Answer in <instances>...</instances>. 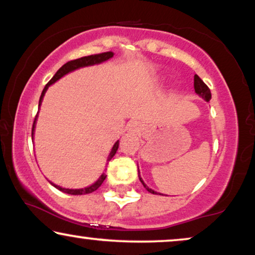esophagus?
Masks as SVG:
<instances>
[{
    "label": "esophagus",
    "instance_id": "34e87169",
    "mask_svg": "<svg viewBox=\"0 0 255 255\" xmlns=\"http://www.w3.org/2000/svg\"><path fill=\"white\" fill-rule=\"evenodd\" d=\"M128 130L132 131V132H139L140 131V123L139 122H131L130 124H128Z\"/></svg>",
    "mask_w": 255,
    "mask_h": 255
}]
</instances>
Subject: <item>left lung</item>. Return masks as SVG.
<instances>
[{"mask_svg": "<svg viewBox=\"0 0 255 255\" xmlns=\"http://www.w3.org/2000/svg\"><path fill=\"white\" fill-rule=\"evenodd\" d=\"M194 88H195V93L198 94V95H200L203 100L207 101V102H209V101L211 100L210 89H209V87L205 85L203 81H202L200 76L196 75V74H195V76H194ZM138 176H139V180H140V182L142 183V186L146 188V190L149 191V193H151V194H158V193H156V191L152 190L151 188H148L147 186H146L145 182H144V181H142V179L140 177V173H139V170H138Z\"/></svg>", "mask_w": 255, "mask_h": 255, "instance_id": "left-lung-1", "label": "left lung"}]
</instances>
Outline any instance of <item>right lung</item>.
I'll list each match as a JSON object with an SVG mask.
<instances>
[{
	"label": "right lung",
	"mask_w": 255,
	"mask_h": 255,
	"mask_svg": "<svg viewBox=\"0 0 255 255\" xmlns=\"http://www.w3.org/2000/svg\"><path fill=\"white\" fill-rule=\"evenodd\" d=\"M113 57H114L113 52H104V53L88 55V57H82V58L75 59V60H71V61L66 62V64L62 66V67L59 68V71L55 73L53 78H52L50 81H48L47 85L45 86V88L43 89V93H41L40 99H39V107H40V104H41V101H43V97L45 95V93H46L47 88L52 85V83H54L55 81H58L59 79H61L62 76L66 75L69 72H73V71H75V69L81 68V67H86V66H92V65L101 64V62L107 61L108 59H110V58H113ZM36 121H37V115H36V118H34V122H33V125H32V133H31V135H32V138H33V132H34V125H36ZM118 145H120V140H117L116 142H115L114 147H113V149H111L109 156H108V161H110L111 158H113V156L116 154V152H117V149H118ZM106 177H107V175L103 173L102 175L99 177V180H97L95 183H93L92 186H89V187H87V188H82V189H66V188H61V187H59V186H57V184H54V183H52V182H50V183L53 187L57 188V189H59L60 191H64V193H66V194L85 195V194H90V193H93V191H95L97 188H99L101 184L103 183V181L106 180Z\"/></svg>",
	"instance_id": "obj_1"
}]
</instances>
